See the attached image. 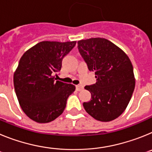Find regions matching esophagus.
Instances as JSON below:
<instances>
[{
    "instance_id": "obj_1",
    "label": "esophagus",
    "mask_w": 152,
    "mask_h": 152,
    "mask_svg": "<svg viewBox=\"0 0 152 152\" xmlns=\"http://www.w3.org/2000/svg\"><path fill=\"white\" fill-rule=\"evenodd\" d=\"M83 88H84V87H83V85H77L76 86V90H77V91H81V90L83 89Z\"/></svg>"
}]
</instances>
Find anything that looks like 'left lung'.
<instances>
[{
    "mask_svg": "<svg viewBox=\"0 0 152 152\" xmlns=\"http://www.w3.org/2000/svg\"><path fill=\"white\" fill-rule=\"evenodd\" d=\"M77 48L88 64L95 72L96 82L84 88L91 100L83 103L93 118L110 122L125 111L135 89L133 67L128 56L119 47L104 38L79 40Z\"/></svg>",
    "mask_w": 152,
    "mask_h": 152,
    "instance_id": "obj_1",
    "label": "left lung"
}]
</instances>
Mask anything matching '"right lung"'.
<instances>
[{"mask_svg": "<svg viewBox=\"0 0 152 152\" xmlns=\"http://www.w3.org/2000/svg\"><path fill=\"white\" fill-rule=\"evenodd\" d=\"M76 41H42L24 52L13 74V85L21 109L39 123L52 122L61 115L75 86L55 80L63 58Z\"/></svg>", "mask_w": 152, "mask_h": 152, "instance_id": "add662e5", "label": "right lung"}]
</instances>
